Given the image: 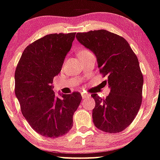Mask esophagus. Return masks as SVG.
Here are the masks:
<instances>
[{"instance_id": "34e87169", "label": "esophagus", "mask_w": 160, "mask_h": 160, "mask_svg": "<svg viewBox=\"0 0 160 160\" xmlns=\"http://www.w3.org/2000/svg\"><path fill=\"white\" fill-rule=\"evenodd\" d=\"M82 98H83V99H85V98H90V94L84 93V92H82Z\"/></svg>"}]
</instances>
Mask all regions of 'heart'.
I'll use <instances>...</instances> for the list:
<instances>
[{"label":"heart","instance_id":"1","mask_svg":"<svg viewBox=\"0 0 160 160\" xmlns=\"http://www.w3.org/2000/svg\"><path fill=\"white\" fill-rule=\"evenodd\" d=\"M89 52H90L89 50H85V49H82V50H80L79 51H78V56H82V55L88 54V53H89Z\"/></svg>","mask_w":160,"mask_h":160}]
</instances>
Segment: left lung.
I'll return each mask as SVG.
<instances>
[{
  "instance_id": "1",
  "label": "left lung",
  "mask_w": 160,
  "mask_h": 160,
  "mask_svg": "<svg viewBox=\"0 0 160 160\" xmlns=\"http://www.w3.org/2000/svg\"><path fill=\"white\" fill-rule=\"evenodd\" d=\"M76 38L96 55L99 72L108 77L104 82L110 88L105 98L91 95L96 102L94 125L106 133L124 131L134 120L142 100L143 75L137 56L123 37L104 29L78 32Z\"/></svg>"
}]
</instances>
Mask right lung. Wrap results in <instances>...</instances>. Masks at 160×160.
Masks as SVG:
<instances>
[{"label": "right lung", "instance_id": "right-lung-1", "mask_svg": "<svg viewBox=\"0 0 160 160\" xmlns=\"http://www.w3.org/2000/svg\"><path fill=\"white\" fill-rule=\"evenodd\" d=\"M75 36L76 32L54 33L38 39L26 47L15 70V92L21 112L43 137L56 138L68 133L82 101L78 92L56 97L52 85Z\"/></svg>", "mask_w": 160, "mask_h": 160}]
</instances>
